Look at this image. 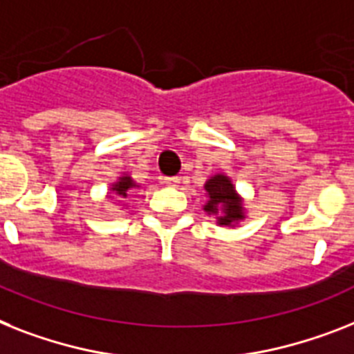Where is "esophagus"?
Returning <instances> with one entry per match:
<instances>
[{
	"mask_svg": "<svg viewBox=\"0 0 354 354\" xmlns=\"http://www.w3.org/2000/svg\"><path fill=\"white\" fill-rule=\"evenodd\" d=\"M180 182H182V180H180V176L163 178V183H165V185H169V187H178V185H180Z\"/></svg>",
	"mask_w": 354,
	"mask_h": 354,
	"instance_id": "esophagus-1",
	"label": "esophagus"
}]
</instances>
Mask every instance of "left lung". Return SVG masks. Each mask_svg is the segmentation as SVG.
<instances>
[{"label": "left lung", "mask_w": 354, "mask_h": 354, "mask_svg": "<svg viewBox=\"0 0 354 354\" xmlns=\"http://www.w3.org/2000/svg\"><path fill=\"white\" fill-rule=\"evenodd\" d=\"M207 192V202L203 211L209 216H216V223L222 227H234L245 218L243 198L238 194L236 187L227 174L218 172L203 185Z\"/></svg>", "instance_id": "left-lung-1"}]
</instances>
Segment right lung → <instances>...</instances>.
<instances>
[{
  "mask_svg": "<svg viewBox=\"0 0 354 354\" xmlns=\"http://www.w3.org/2000/svg\"><path fill=\"white\" fill-rule=\"evenodd\" d=\"M136 187H140V185H138V183L134 182V180H132L129 174H123V176H120L116 182L112 183L107 194H109V198H112V196L127 198L129 191H131V189H136Z\"/></svg>",
  "mask_w": 354,
  "mask_h": 354,
  "instance_id": "obj_1",
  "label": "right lung"
}]
</instances>
